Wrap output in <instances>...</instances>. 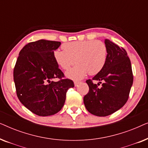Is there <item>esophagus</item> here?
<instances>
[{
	"label": "esophagus",
	"mask_w": 148,
	"mask_h": 148,
	"mask_svg": "<svg viewBox=\"0 0 148 148\" xmlns=\"http://www.w3.org/2000/svg\"><path fill=\"white\" fill-rule=\"evenodd\" d=\"M80 84V82H74V85H75V86H78V85L79 84Z\"/></svg>",
	"instance_id": "esophagus-1"
}]
</instances>
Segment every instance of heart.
<instances>
[{"label":"heart","mask_w":148,"mask_h":148,"mask_svg":"<svg viewBox=\"0 0 148 148\" xmlns=\"http://www.w3.org/2000/svg\"><path fill=\"white\" fill-rule=\"evenodd\" d=\"M62 49L54 50L53 56L56 63L63 70H68L76 62V65L65 73L71 79L78 81L88 73L90 75L98 74L106 64L107 48L101 41L67 42L62 44Z\"/></svg>","instance_id":"1"}]
</instances>
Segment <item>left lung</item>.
Returning <instances> with one entry per match:
<instances>
[{"instance_id":"8db88e82","label":"left lung","mask_w":148,"mask_h":148,"mask_svg":"<svg viewBox=\"0 0 148 148\" xmlns=\"http://www.w3.org/2000/svg\"><path fill=\"white\" fill-rule=\"evenodd\" d=\"M104 43L107 48L106 64L92 79L86 81L89 92L84 98L88 112L98 116H108L122 108L128 100L133 82L126 50L109 40H105ZM93 80H99L102 86L98 88L99 84H94Z\"/></svg>"}]
</instances>
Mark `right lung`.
I'll list each match as a JSON object with an SVG mask.
<instances>
[{
  "label": "right lung",
  "mask_w": 148,
  "mask_h": 148,
  "mask_svg": "<svg viewBox=\"0 0 148 148\" xmlns=\"http://www.w3.org/2000/svg\"><path fill=\"white\" fill-rule=\"evenodd\" d=\"M60 42L40 40L22 48L13 71L18 98L22 104L41 116L53 115L61 110L69 89L73 88L72 80L64 77L53 52ZM58 78L55 82L52 79Z\"/></svg>",
  "instance_id": "obj_1"
}]
</instances>
